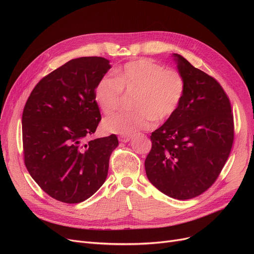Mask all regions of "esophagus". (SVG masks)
<instances>
[{
  "mask_svg": "<svg viewBox=\"0 0 254 254\" xmlns=\"http://www.w3.org/2000/svg\"><path fill=\"white\" fill-rule=\"evenodd\" d=\"M118 140H119L120 142H123V143H127V142H128V141L130 140V136H127V135H120V136L118 137Z\"/></svg>",
  "mask_w": 254,
  "mask_h": 254,
  "instance_id": "1",
  "label": "esophagus"
}]
</instances>
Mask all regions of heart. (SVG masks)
<instances>
[{
  "instance_id": "b5f03b06",
  "label": "heart",
  "mask_w": 254,
  "mask_h": 254,
  "mask_svg": "<svg viewBox=\"0 0 254 254\" xmlns=\"http://www.w3.org/2000/svg\"><path fill=\"white\" fill-rule=\"evenodd\" d=\"M183 75L151 59H139L127 63L115 71L114 79L103 78L95 88V100L106 115L119 110L123 91L135 93L134 111L119 113L105 119L104 128L114 134L129 135L150 128L154 119L166 122L174 115L185 95Z\"/></svg>"
}]
</instances>
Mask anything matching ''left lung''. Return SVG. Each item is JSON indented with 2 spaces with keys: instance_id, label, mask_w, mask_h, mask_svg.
<instances>
[{
  "instance_id": "left-lung-1",
  "label": "left lung",
  "mask_w": 254,
  "mask_h": 254,
  "mask_svg": "<svg viewBox=\"0 0 254 254\" xmlns=\"http://www.w3.org/2000/svg\"><path fill=\"white\" fill-rule=\"evenodd\" d=\"M174 56L185 79V95L177 112L151 134L145 171L163 193L189 199L212 186L228 161L235 136L234 115L217 80Z\"/></svg>"
}]
</instances>
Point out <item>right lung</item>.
Listing matches in <instances>:
<instances>
[{
	"mask_svg": "<svg viewBox=\"0 0 254 254\" xmlns=\"http://www.w3.org/2000/svg\"><path fill=\"white\" fill-rule=\"evenodd\" d=\"M111 68L101 57L69 61L43 77L22 112L24 165L48 195L81 203L107 178L116 135L86 142L101 122L95 88Z\"/></svg>",
	"mask_w": 254,
	"mask_h": 254,
	"instance_id": "right-lung-1",
	"label": "right lung"
}]
</instances>
